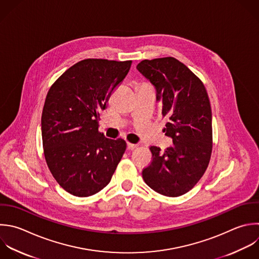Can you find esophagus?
Masks as SVG:
<instances>
[{
    "mask_svg": "<svg viewBox=\"0 0 259 259\" xmlns=\"http://www.w3.org/2000/svg\"><path fill=\"white\" fill-rule=\"evenodd\" d=\"M127 149L128 150H134L136 147H137V145L136 144H132V143H127Z\"/></svg>",
    "mask_w": 259,
    "mask_h": 259,
    "instance_id": "1",
    "label": "esophagus"
}]
</instances>
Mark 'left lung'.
Instances as JSON below:
<instances>
[{
	"instance_id": "8db88e82",
	"label": "left lung",
	"mask_w": 259,
	"mask_h": 259,
	"mask_svg": "<svg viewBox=\"0 0 259 259\" xmlns=\"http://www.w3.org/2000/svg\"><path fill=\"white\" fill-rule=\"evenodd\" d=\"M138 71L154 86L165 135L173 145L150 148L153 160L143 178L156 192L175 197L189 191L205 172L212 148L211 109L202 82L174 58L142 61Z\"/></svg>"
}]
</instances>
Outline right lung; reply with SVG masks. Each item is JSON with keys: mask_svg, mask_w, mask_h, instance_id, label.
I'll return each mask as SVG.
<instances>
[{"mask_svg": "<svg viewBox=\"0 0 259 259\" xmlns=\"http://www.w3.org/2000/svg\"><path fill=\"white\" fill-rule=\"evenodd\" d=\"M131 66L132 61L83 60L68 69L47 95L41 116L45 157L58 183L75 196L103 189L126 149L122 139L99 133L98 123Z\"/></svg>", "mask_w": 259, "mask_h": 259, "instance_id": "obj_1", "label": "right lung"}]
</instances>
